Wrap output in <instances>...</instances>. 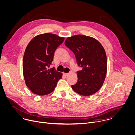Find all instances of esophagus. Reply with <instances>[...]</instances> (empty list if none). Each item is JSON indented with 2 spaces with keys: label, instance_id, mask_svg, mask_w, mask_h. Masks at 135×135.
<instances>
[{
  "label": "esophagus",
  "instance_id": "obj_1",
  "mask_svg": "<svg viewBox=\"0 0 135 135\" xmlns=\"http://www.w3.org/2000/svg\"><path fill=\"white\" fill-rule=\"evenodd\" d=\"M64 75H65V76H68V75H69V73H64Z\"/></svg>",
  "mask_w": 135,
  "mask_h": 135
}]
</instances>
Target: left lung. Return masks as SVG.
Returning <instances> with one entry per match:
<instances>
[{
  "instance_id": "1",
  "label": "left lung",
  "mask_w": 135,
  "mask_h": 135,
  "mask_svg": "<svg viewBox=\"0 0 135 135\" xmlns=\"http://www.w3.org/2000/svg\"><path fill=\"white\" fill-rule=\"evenodd\" d=\"M65 46L75 54L77 64L82 68L78 71V80L71 85L77 93L89 96L102 87L107 71V59L104 49L95 38L84 35L68 37Z\"/></svg>"
}]
</instances>
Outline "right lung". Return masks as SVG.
Returning a JSON list of instances; mask_svg holds the SVG:
<instances>
[{
    "mask_svg": "<svg viewBox=\"0 0 135 135\" xmlns=\"http://www.w3.org/2000/svg\"><path fill=\"white\" fill-rule=\"evenodd\" d=\"M64 40L54 34L44 33L36 36L28 44L23 57V71L25 84L33 93L50 94L62 78V73L54 67L48 68L56 49Z\"/></svg>",
    "mask_w": 135,
    "mask_h": 135,
    "instance_id": "1",
    "label": "right lung"
}]
</instances>
